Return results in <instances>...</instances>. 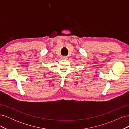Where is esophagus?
Wrapping results in <instances>:
<instances>
[{"mask_svg":"<svg viewBox=\"0 0 129 129\" xmlns=\"http://www.w3.org/2000/svg\"><path fill=\"white\" fill-rule=\"evenodd\" d=\"M62 58H63V59H66V58H67V57H66V56H62Z\"/></svg>","mask_w":129,"mask_h":129,"instance_id":"esophagus-1","label":"esophagus"}]
</instances>
